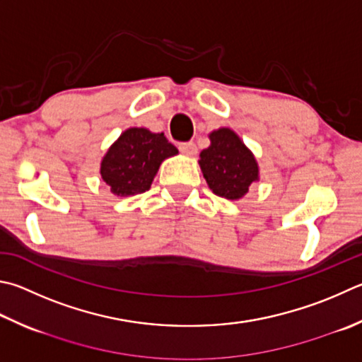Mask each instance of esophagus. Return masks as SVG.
I'll list each match as a JSON object with an SVG mask.
<instances>
[{"label": "esophagus", "instance_id": "1", "mask_svg": "<svg viewBox=\"0 0 362 362\" xmlns=\"http://www.w3.org/2000/svg\"><path fill=\"white\" fill-rule=\"evenodd\" d=\"M179 150L187 156H193L196 155V152H198V147H196L194 142H182L179 144Z\"/></svg>", "mask_w": 362, "mask_h": 362}]
</instances>
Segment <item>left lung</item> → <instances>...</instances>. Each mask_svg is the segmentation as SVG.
<instances>
[{
    "label": "left lung",
    "instance_id": "1",
    "mask_svg": "<svg viewBox=\"0 0 362 362\" xmlns=\"http://www.w3.org/2000/svg\"><path fill=\"white\" fill-rule=\"evenodd\" d=\"M210 146L201 152L199 166L209 188L226 199H240L259 180V169L253 153L229 128L210 133Z\"/></svg>",
    "mask_w": 362,
    "mask_h": 362
}]
</instances>
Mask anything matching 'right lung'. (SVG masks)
Returning a JSON list of instances; mask_svg holds the SVG:
<instances>
[{
  "label": "right lung",
  "mask_w": 362,
  "mask_h": 362,
  "mask_svg": "<svg viewBox=\"0 0 362 362\" xmlns=\"http://www.w3.org/2000/svg\"><path fill=\"white\" fill-rule=\"evenodd\" d=\"M179 153L163 133L129 128L110 146L101 161V177L117 196L147 192L160 164Z\"/></svg>",
  "instance_id": "1"
}]
</instances>
